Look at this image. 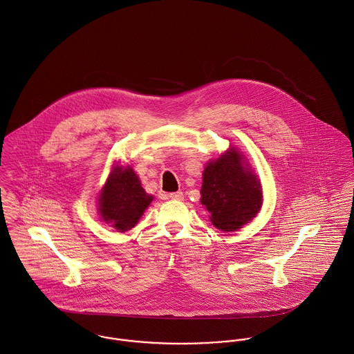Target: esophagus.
<instances>
[{"label": "esophagus", "mask_w": 354, "mask_h": 354, "mask_svg": "<svg viewBox=\"0 0 354 354\" xmlns=\"http://www.w3.org/2000/svg\"><path fill=\"white\" fill-rule=\"evenodd\" d=\"M169 198H171V199H178V201H180V199H183V193H182V192L171 193V194H169Z\"/></svg>", "instance_id": "obj_1"}]
</instances>
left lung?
<instances>
[{"label":"left lung","mask_w":354,"mask_h":354,"mask_svg":"<svg viewBox=\"0 0 354 354\" xmlns=\"http://www.w3.org/2000/svg\"><path fill=\"white\" fill-rule=\"evenodd\" d=\"M241 160L237 151L230 149L207 162L203 171L201 203L210 213L213 225L227 232L252 220L262 205L261 183Z\"/></svg>","instance_id":"obj_1"}]
</instances>
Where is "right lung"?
Returning a JSON list of instances; mask_svg holds the SVG:
<instances>
[{
  "instance_id": "1",
  "label": "right lung",
  "mask_w": 354,
  "mask_h": 354,
  "mask_svg": "<svg viewBox=\"0 0 354 354\" xmlns=\"http://www.w3.org/2000/svg\"><path fill=\"white\" fill-rule=\"evenodd\" d=\"M153 196L145 193L130 167H115L99 198V212L104 221L119 232L131 230L149 206Z\"/></svg>"
}]
</instances>
